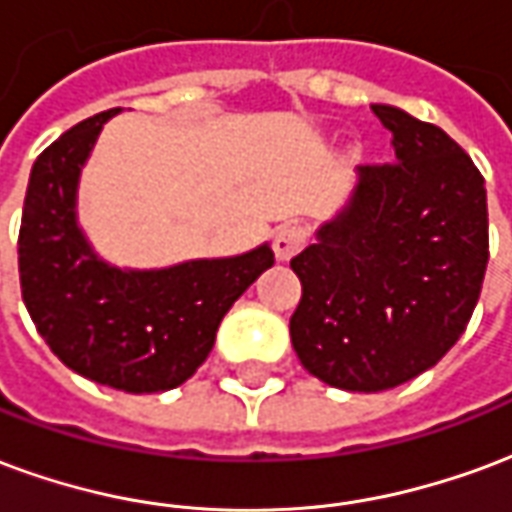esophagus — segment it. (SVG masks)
<instances>
[{"instance_id":"34e87169","label":"esophagus","mask_w":512,"mask_h":512,"mask_svg":"<svg viewBox=\"0 0 512 512\" xmlns=\"http://www.w3.org/2000/svg\"><path fill=\"white\" fill-rule=\"evenodd\" d=\"M308 237H311L308 226H302V223H283L281 229L275 231V240H272L275 256L281 261H289L294 253L305 248Z\"/></svg>"}]
</instances>
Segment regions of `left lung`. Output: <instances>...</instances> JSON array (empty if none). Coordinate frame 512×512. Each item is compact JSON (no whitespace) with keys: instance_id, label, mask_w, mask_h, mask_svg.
Here are the masks:
<instances>
[{"instance_id":"left-lung-1","label":"left lung","mask_w":512,"mask_h":512,"mask_svg":"<svg viewBox=\"0 0 512 512\" xmlns=\"http://www.w3.org/2000/svg\"><path fill=\"white\" fill-rule=\"evenodd\" d=\"M393 163L357 169L349 204L292 259L302 297L289 333L330 387L379 393L445 357L472 319L488 264L486 179L431 122L371 106Z\"/></svg>"}]
</instances>
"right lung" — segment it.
<instances>
[{
    "label": "right lung",
    "instance_id": "obj_1",
    "mask_svg": "<svg viewBox=\"0 0 512 512\" xmlns=\"http://www.w3.org/2000/svg\"><path fill=\"white\" fill-rule=\"evenodd\" d=\"M119 111L78 122L35 160L18 231L21 294L37 333L70 371L125 393H158L196 374L220 319L275 256L264 242L163 270H119L100 259L78 226V177Z\"/></svg>",
    "mask_w": 512,
    "mask_h": 512
}]
</instances>
